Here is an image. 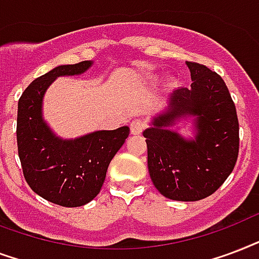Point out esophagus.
<instances>
[{
	"mask_svg": "<svg viewBox=\"0 0 259 259\" xmlns=\"http://www.w3.org/2000/svg\"><path fill=\"white\" fill-rule=\"evenodd\" d=\"M143 130L144 124L140 120H132L131 123H130V131H131L132 135H139V134H142Z\"/></svg>",
	"mask_w": 259,
	"mask_h": 259,
	"instance_id": "obj_1",
	"label": "esophagus"
}]
</instances>
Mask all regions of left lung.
Instances as JSON below:
<instances>
[{
  "label": "left lung",
  "mask_w": 259,
  "mask_h": 259,
  "mask_svg": "<svg viewBox=\"0 0 259 259\" xmlns=\"http://www.w3.org/2000/svg\"><path fill=\"white\" fill-rule=\"evenodd\" d=\"M190 88H177L143 131L150 178L176 201H198L219 189L235 166L239 124L227 86L205 66L186 62ZM191 120L186 138L172 128Z\"/></svg>",
  "instance_id": "obj_1"
}]
</instances>
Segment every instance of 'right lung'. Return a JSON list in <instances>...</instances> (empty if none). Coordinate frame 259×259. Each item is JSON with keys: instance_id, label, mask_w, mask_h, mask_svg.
Segmentation results:
<instances>
[{"instance_id": "right-lung-1", "label": "right lung", "mask_w": 259, "mask_h": 259, "mask_svg": "<svg viewBox=\"0 0 259 259\" xmlns=\"http://www.w3.org/2000/svg\"><path fill=\"white\" fill-rule=\"evenodd\" d=\"M93 61L61 65L36 78L19 100L17 147L25 181L40 197L61 206H82L105 181L108 166L130 135V127L61 138L43 115L46 92L59 77L86 73Z\"/></svg>"}]
</instances>
